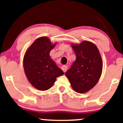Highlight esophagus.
I'll return each instance as SVG.
<instances>
[{
	"label": "esophagus",
	"instance_id": "1",
	"mask_svg": "<svg viewBox=\"0 0 123 123\" xmlns=\"http://www.w3.org/2000/svg\"><path fill=\"white\" fill-rule=\"evenodd\" d=\"M61 69H62V71L64 72H66L67 70V66H66V65H62L61 67Z\"/></svg>",
	"mask_w": 123,
	"mask_h": 123
}]
</instances>
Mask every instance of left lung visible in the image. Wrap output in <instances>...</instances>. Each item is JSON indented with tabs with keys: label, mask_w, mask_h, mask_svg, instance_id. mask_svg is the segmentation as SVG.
<instances>
[{
	"label": "left lung",
	"mask_w": 123,
	"mask_h": 123,
	"mask_svg": "<svg viewBox=\"0 0 123 123\" xmlns=\"http://www.w3.org/2000/svg\"><path fill=\"white\" fill-rule=\"evenodd\" d=\"M71 46L76 60L65 75L73 90L84 93L98 82L102 71V60L98 49L92 42L84 40L80 44H71Z\"/></svg>",
	"instance_id": "8db88e82"
}]
</instances>
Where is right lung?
Returning <instances> with one entry per match:
<instances>
[{"instance_id":"obj_1","label":"right lung","mask_w":123,"mask_h":123,"mask_svg":"<svg viewBox=\"0 0 123 123\" xmlns=\"http://www.w3.org/2000/svg\"><path fill=\"white\" fill-rule=\"evenodd\" d=\"M56 43H52L47 37H40L25 53L23 59L25 74L32 86L39 90L49 89L56 78L64 74L49 55Z\"/></svg>"}]
</instances>
